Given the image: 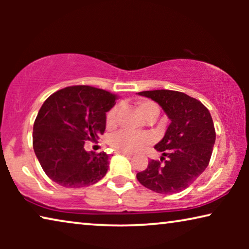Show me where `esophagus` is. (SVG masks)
I'll return each mask as SVG.
<instances>
[{
  "instance_id": "1",
  "label": "esophagus",
  "mask_w": 249,
  "mask_h": 249,
  "mask_svg": "<svg viewBox=\"0 0 249 249\" xmlns=\"http://www.w3.org/2000/svg\"><path fill=\"white\" fill-rule=\"evenodd\" d=\"M117 153H119V154H122L124 156H128V158H130L131 156V153H127V152H120V151H117Z\"/></svg>"
}]
</instances>
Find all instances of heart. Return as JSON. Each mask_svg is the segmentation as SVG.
Here are the masks:
<instances>
[{
	"label": "heart",
	"mask_w": 249,
	"mask_h": 249,
	"mask_svg": "<svg viewBox=\"0 0 249 249\" xmlns=\"http://www.w3.org/2000/svg\"><path fill=\"white\" fill-rule=\"evenodd\" d=\"M137 107L142 115L149 120L152 118H156L160 113V107L155 102L149 100L137 101ZM119 105H115L107 112V125L108 128L115 127L118 121ZM153 142L152 136L149 134H136V132L122 130L118 134L113 135L110 139V144L115 151L134 153L138 152L151 144Z\"/></svg>",
	"instance_id": "b5f03b06"
}]
</instances>
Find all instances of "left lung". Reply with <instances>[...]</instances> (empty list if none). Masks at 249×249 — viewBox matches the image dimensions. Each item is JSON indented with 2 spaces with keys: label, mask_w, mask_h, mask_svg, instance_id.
I'll use <instances>...</instances> for the list:
<instances>
[{
  "label": "left lung",
  "mask_w": 249,
  "mask_h": 249,
  "mask_svg": "<svg viewBox=\"0 0 249 249\" xmlns=\"http://www.w3.org/2000/svg\"><path fill=\"white\" fill-rule=\"evenodd\" d=\"M138 94L158 102L171 120L164 137L154 147L162 153L161 161H149L147 168L137 173L138 181L164 195L180 193L210 163L216 136L210 111L181 91L158 89Z\"/></svg>",
  "instance_id": "1"
}]
</instances>
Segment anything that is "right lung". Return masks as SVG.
<instances>
[{
    "mask_svg": "<svg viewBox=\"0 0 249 249\" xmlns=\"http://www.w3.org/2000/svg\"><path fill=\"white\" fill-rule=\"evenodd\" d=\"M117 98L107 90L77 85L44 102L34 122L33 147L50 179L67 188H80L107 175L108 155L88 153L84 145L104 134L107 112Z\"/></svg>",
    "mask_w": 249,
    "mask_h": 249,
    "instance_id": "right-lung-1",
    "label": "right lung"
}]
</instances>
